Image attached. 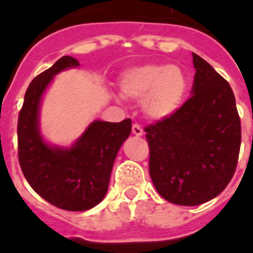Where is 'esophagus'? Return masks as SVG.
I'll list each match as a JSON object with an SVG mask.
<instances>
[{
  "instance_id": "1",
  "label": "esophagus",
  "mask_w": 253,
  "mask_h": 253,
  "mask_svg": "<svg viewBox=\"0 0 253 253\" xmlns=\"http://www.w3.org/2000/svg\"><path fill=\"white\" fill-rule=\"evenodd\" d=\"M131 131H133V134H135V135H138V137H140V135H143V128L140 126L139 124H137V123H134L133 126H131Z\"/></svg>"
}]
</instances>
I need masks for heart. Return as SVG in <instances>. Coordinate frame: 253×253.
<instances>
[{
    "mask_svg": "<svg viewBox=\"0 0 253 253\" xmlns=\"http://www.w3.org/2000/svg\"><path fill=\"white\" fill-rule=\"evenodd\" d=\"M187 76L178 66L144 64L125 71L120 80L123 97L142 101L153 120L169 118L181 107L187 92Z\"/></svg>",
    "mask_w": 253,
    "mask_h": 253,
    "instance_id": "b5f03b06",
    "label": "heart"
}]
</instances>
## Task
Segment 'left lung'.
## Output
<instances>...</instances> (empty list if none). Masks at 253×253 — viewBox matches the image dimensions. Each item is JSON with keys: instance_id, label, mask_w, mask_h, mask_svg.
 Returning <instances> with one entry per match:
<instances>
[{"instance_id": "1", "label": "left lung", "mask_w": 253, "mask_h": 253, "mask_svg": "<svg viewBox=\"0 0 253 253\" xmlns=\"http://www.w3.org/2000/svg\"><path fill=\"white\" fill-rule=\"evenodd\" d=\"M193 96L167 119L144 128L149 175L163 199L177 205L209 202L236 171L241 119L231 86L193 53Z\"/></svg>"}]
</instances>
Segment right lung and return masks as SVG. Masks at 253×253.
Instances as JSON below:
<instances>
[{
	"label": "right lung",
	"mask_w": 253,
	"mask_h": 253,
	"mask_svg": "<svg viewBox=\"0 0 253 253\" xmlns=\"http://www.w3.org/2000/svg\"><path fill=\"white\" fill-rule=\"evenodd\" d=\"M80 66L62 57L30 82L17 122V154L21 171L35 193L59 209L88 210L107 193L118 151L129 137L131 120L93 122L72 148H50L38 129L39 102L53 76Z\"/></svg>",
	"instance_id": "1"
}]
</instances>
